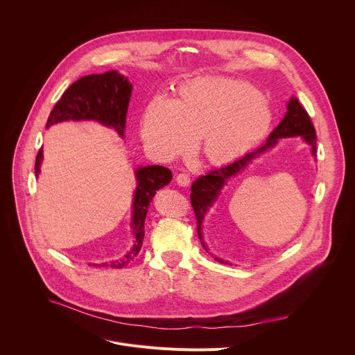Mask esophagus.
I'll use <instances>...</instances> for the list:
<instances>
[{
    "label": "esophagus",
    "mask_w": 355,
    "mask_h": 355,
    "mask_svg": "<svg viewBox=\"0 0 355 355\" xmlns=\"http://www.w3.org/2000/svg\"><path fill=\"white\" fill-rule=\"evenodd\" d=\"M175 181H177V184L181 185V187H188L189 182H191V178H189L188 174L180 173V174H177V177H175Z\"/></svg>",
    "instance_id": "1"
}]
</instances>
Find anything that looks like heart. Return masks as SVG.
Listing matches in <instances>:
<instances>
[{"label": "heart", "mask_w": 355, "mask_h": 355, "mask_svg": "<svg viewBox=\"0 0 355 355\" xmlns=\"http://www.w3.org/2000/svg\"><path fill=\"white\" fill-rule=\"evenodd\" d=\"M270 109L253 85L227 78H200L182 83L173 102L155 98L141 121V137L166 157L185 153L197 140L212 164L230 163L266 133Z\"/></svg>", "instance_id": "1"}]
</instances>
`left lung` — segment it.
I'll return each instance as SVG.
<instances>
[{
	"mask_svg": "<svg viewBox=\"0 0 355 355\" xmlns=\"http://www.w3.org/2000/svg\"><path fill=\"white\" fill-rule=\"evenodd\" d=\"M295 136H302L304 139V141L311 146L313 154L315 155V153H317V150H315V139H317L315 128L313 125V121H311L309 113L302 106V103L297 101V98L290 99V102L287 105L286 116L283 117V120L279 123V125L275 128V130L270 133L268 141L262 147L245 154L243 157L238 158L231 164H227V166L209 171L207 175L200 177L194 184H192L191 205H192V209H194V212H196L198 236H200V241L204 248H205V245L202 242V232H201L204 215L207 214L209 207H212V204L215 202L219 191L225 185V182H227L231 177L241 173L243 168H246L248 164L252 163L254 158H257L261 154H263L265 151L272 148L277 143V139L295 137ZM214 259L219 263H227L222 259H219V257H214Z\"/></svg>",
	"mask_w": 355,
	"mask_h": 355,
	"instance_id": "obj_1",
	"label": "left lung"
}]
</instances>
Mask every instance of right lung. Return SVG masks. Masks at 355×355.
Wrapping results in <instances>:
<instances>
[{
    "mask_svg": "<svg viewBox=\"0 0 355 355\" xmlns=\"http://www.w3.org/2000/svg\"><path fill=\"white\" fill-rule=\"evenodd\" d=\"M132 85L128 80L110 71L102 75H87L73 82L62 98L53 106L46 127L68 120H96L105 125L113 127L114 130L123 137L125 116L128 102H130ZM42 163V147L38 151L35 159V175L40 174V167ZM137 188L135 192L133 201V220L132 227L135 232V245L121 259L102 263V266H110L114 269H121L127 263L135 261L143 246L144 238V220L147 211L155 191L163 188L171 181V171L163 166H148L141 167L136 173ZM99 266V265H93Z\"/></svg>",
    "mask_w": 355,
    "mask_h": 355,
    "instance_id": "obj_1",
    "label": "right lung"
}]
</instances>
